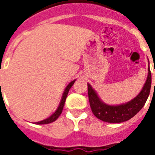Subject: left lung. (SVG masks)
Here are the masks:
<instances>
[{"label": "left lung", "instance_id": "left-lung-1", "mask_svg": "<svg viewBox=\"0 0 155 155\" xmlns=\"http://www.w3.org/2000/svg\"><path fill=\"white\" fill-rule=\"evenodd\" d=\"M148 71L147 80L139 94L129 102L118 105H110L104 103L91 84H87L89 101L94 116L108 123H122L133 118L143 107L150 95L151 88V72L150 67Z\"/></svg>", "mask_w": 155, "mask_h": 155}]
</instances>
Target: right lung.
I'll return each mask as SVG.
<instances>
[{
  "instance_id": "right-lung-1",
  "label": "right lung",
  "mask_w": 155,
  "mask_h": 155,
  "mask_svg": "<svg viewBox=\"0 0 155 155\" xmlns=\"http://www.w3.org/2000/svg\"><path fill=\"white\" fill-rule=\"evenodd\" d=\"M74 81L75 80H74L73 81H71L70 84H68L66 88L64 89V93H63V95H62V97H61V101L60 102V104H59V106L56 109V110L54 111V113L53 114H51V116L47 118V119H45L44 120H41V121H39V122H35V124H50L52 123V122H54V120H56L59 118V116L61 115V114L62 113V110H63V108H64V102H65V100H66V97H67V94L69 93V91H70V89L71 88V86L74 84Z\"/></svg>"
}]
</instances>
